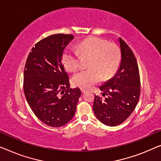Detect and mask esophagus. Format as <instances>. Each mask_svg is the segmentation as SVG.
<instances>
[{"label": "esophagus", "mask_w": 161, "mask_h": 161, "mask_svg": "<svg viewBox=\"0 0 161 161\" xmlns=\"http://www.w3.org/2000/svg\"><path fill=\"white\" fill-rule=\"evenodd\" d=\"M81 91L82 93H85V92H87V90H85V89H81Z\"/></svg>", "instance_id": "obj_1"}]
</instances>
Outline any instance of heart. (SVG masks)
<instances>
[{
  "mask_svg": "<svg viewBox=\"0 0 161 161\" xmlns=\"http://www.w3.org/2000/svg\"><path fill=\"white\" fill-rule=\"evenodd\" d=\"M81 56L90 57L87 70L78 71L71 78L76 87L87 89L103 80L111 78L117 72L121 64V53L114 43L98 37L84 40L77 46ZM76 50L67 48L62 54V63L66 70L72 71L79 66L80 54Z\"/></svg>",
  "mask_w": 161,
  "mask_h": 161,
  "instance_id": "1",
  "label": "heart"
}]
</instances>
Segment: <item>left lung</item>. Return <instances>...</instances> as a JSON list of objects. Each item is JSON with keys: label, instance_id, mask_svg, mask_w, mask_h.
<instances>
[{"label": "left lung", "instance_id": "left-lung-1", "mask_svg": "<svg viewBox=\"0 0 161 161\" xmlns=\"http://www.w3.org/2000/svg\"><path fill=\"white\" fill-rule=\"evenodd\" d=\"M121 64L111 79L100 86L102 99L95 96L93 111L97 119L109 126L121 124L130 116L137 105L140 94V80L136 58L126 43L118 38Z\"/></svg>", "mask_w": 161, "mask_h": 161}]
</instances>
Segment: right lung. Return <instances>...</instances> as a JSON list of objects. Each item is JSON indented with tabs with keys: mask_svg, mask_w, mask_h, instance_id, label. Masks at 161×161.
Returning a JSON list of instances; mask_svg holds the SVG:
<instances>
[{
	"mask_svg": "<svg viewBox=\"0 0 161 161\" xmlns=\"http://www.w3.org/2000/svg\"><path fill=\"white\" fill-rule=\"evenodd\" d=\"M73 35L56 34L38 42L32 48L24 72V92L28 104L43 123L60 127L74 116L80 88H71L62 64V54Z\"/></svg>",
	"mask_w": 161,
	"mask_h": 161,
	"instance_id": "right-lung-1",
	"label": "right lung"
}]
</instances>
